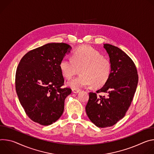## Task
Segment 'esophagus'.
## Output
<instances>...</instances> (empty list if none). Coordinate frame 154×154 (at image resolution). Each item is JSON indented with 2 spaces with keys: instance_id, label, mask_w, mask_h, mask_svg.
Listing matches in <instances>:
<instances>
[{
  "instance_id": "esophagus-1",
  "label": "esophagus",
  "mask_w": 154,
  "mask_h": 154,
  "mask_svg": "<svg viewBox=\"0 0 154 154\" xmlns=\"http://www.w3.org/2000/svg\"><path fill=\"white\" fill-rule=\"evenodd\" d=\"M72 92L74 94H78L80 92V90H78V89H72Z\"/></svg>"
}]
</instances>
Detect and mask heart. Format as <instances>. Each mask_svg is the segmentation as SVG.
Masks as SVG:
<instances>
[{"label": "heart", "instance_id": "obj_1", "mask_svg": "<svg viewBox=\"0 0 154 154\" xmlns=\"http://www.w3.org/2000/svg\"><path fill=\"white\" fill-rule=\"evenodd\" d=\"M59 66L62 74L68 79L77 74L80 69V76L66 82V86L73 89H79L91 84L94 88L103 86L109 79L111 70L110 61L88 45L76 49L72 54V59H62Z\"/></svg>", "mask_w": 154, "mask_h": 154}]
</instances>
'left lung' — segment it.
<instances>
[{"instance_id": "left-lung-1", "label": "left lung", "mask_w": 154, "mask_h": 154, "mask_svg": "<svg viewBox=\"0 0 154 154\" xmlns=\"http://www.w3.org/2000/svg\"><path fill=\"white\" fill-rule=\"evenodd\" d=\"M111 65L108 80L97 91L106 96L97 97L90 92L86 111L91 121L97 127L105 128L115 125L122 119L129 106L137 88L138 75L131 58L120 48L104 44Z\"/></svg>"}]
</instances>
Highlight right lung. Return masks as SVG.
Masks as SVG:
<instances>
[{
    "instance_id": "1",
    "label": "right lung",
    "mask_w": 154,
    "mask_h": 154,
    "mask_svg": "<svg viewBox=\"0 0 154 154\" xmlns=\"http://www.w3.org/2000/svg\"><path fill=\"white\" fill-rule=\"evenodd\" d=\"M72 47L51 43L30 51L20 60L15 86L21 105L33 122L42 125L53 124L61 117L70 88H62L64 79L60 62Z\"/></svg>"
}]
</instances>
